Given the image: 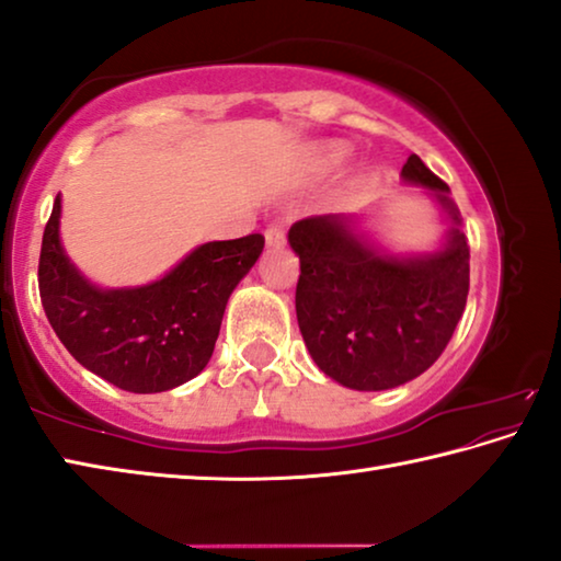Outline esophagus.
Listing matches in <instances>:
<instances>
[{"label":"esophagus","instance_id":"1","mask_svg":"<svg viewBox=\"0 0 561 561\" xmlns=\"http://www.w3.org/2000/svg\"><path fill=\"white\" fill-rule=\"evenodd\" d=\"M264 240H267L270 250H274V247H282L284 240H287V237H284V227L282 225H270L267 230H264Z\"/></svg>","mask_w":561,"mask_h":561}]
</instances>
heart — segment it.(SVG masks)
Instances as JSON below:
<instances>
[{
  "label": "heart",
  "instance_id": "heart-1",
  "mask_svg": "<svg viewBox=\"0 0 561 561\" xmlns=\"http://www.w3.org/2000/svg\"><path fill=\"white\" fill-rule=\"evenodd\" d=\"M344 156L346 150L341 146H334V144L319 146L314 148V153H311V163H314L319 170H334L344 163Z\"/></svg>",
  "mask_w": 561,
  "mask_h": 561
}]
</instances>
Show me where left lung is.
<instances>
[{
	"instance_id": "1",
	"label": "left lung",
	"mask_w": 561,
	"mask_h": 561,
	"mask_svg": "<svg viewBox=\"0 0 561 561\" xmlns=\"http://www.w3.org/2000/svg\"><path fill=\"white\" fill-rule=\"evenodd\" d=\"M401 180L423 187L443 215L433 252L388 250L364 230V215H317L289 230L304 344L321 371L354 391H386L428 371L468 301L470 247L450 187L415 153Z\"/></svg>"
}]
</instances>
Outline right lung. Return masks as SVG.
Returning a JSON list of instances; mask_svg holds the SVG:
<instances>
[{"mask_svg":"<svg viewBox=\"0 0 561 561\" xmlns=\"http://www.w3.org/2000/svg\"><path fill=\"white\" fill-rule=\"evenodd\" d=\"M61 193L46 222L39 294L56 336L91 374L130 393H160L203 371L230 294L260 260L264 237L205 242L140 287H99L61 244Z\"/></svg>","mask_w":561,"mask_h":561,"instance_id":"add662e5","label":"right lung"}]
</instances>
